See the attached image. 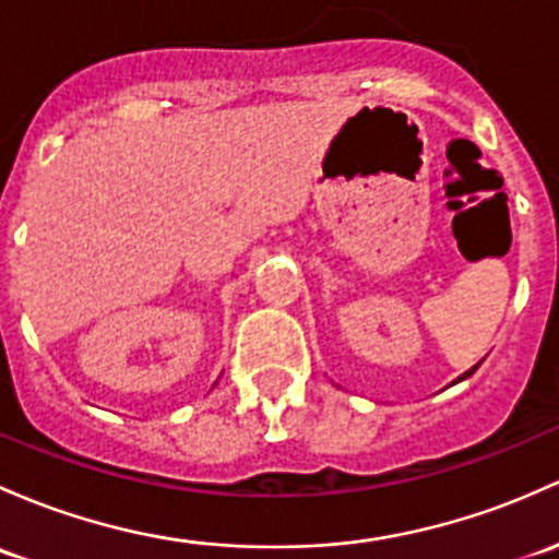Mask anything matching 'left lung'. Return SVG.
<instances>
[{"label":"left lung","mask_w":559,"mask_h":559,"mask_svg":"<svg viewBox=\"0 0 559 559\" xmlns=\"http://www.w3.org/2000/svg\"><path fill=\"white\" fill-rule=\"evenodd\" d=\"M477 367H479V364H477ZM477 367H472V369H468V372H463V374H461V378H457V383H461V380H466V378H472V374H474V372H477Z\"/></svg>","instance_id":"1"}]
</instances>
